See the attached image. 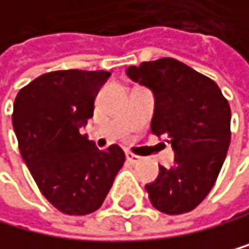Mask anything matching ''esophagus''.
I'll return each mask as SVG.
<instances>
[{"label":"esophagus","mask_w":249,"mask_h":249,"mask_svg":"<svg viewBox=\"0 0 249 249\" xmlns=\"http://www.w3.org/2000/svg\"><path fill=\"white\" fill-rule=\"evenodd\" d=\"M125 157H127V161H130V163H140L141 161V157L133 154V152H125Z\"/></svg>","instance_id":"obj_1"}]
</instances>
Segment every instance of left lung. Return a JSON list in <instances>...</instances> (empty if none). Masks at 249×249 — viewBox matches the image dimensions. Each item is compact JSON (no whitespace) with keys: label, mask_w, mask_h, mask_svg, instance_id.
<instances>
[{"label":"left lung","mask_w":249,"mask_h":249,"mask_svg":"<svg viewBox=\"0 0 249 249\" xmlns=\"http://www.w3.org/2000/svg\"><path fill=\"white\" fill-rule=\"evenodd\" d=\"M127 75L152 89L155 113L150 130L176 152L173 168L160 166L146 185L152 206L168 215L191 212L206 199L231 142V108L218 85L174 58L141 62Z\"/></svg>","instance_id":"left-lung-1"}]
</instances>
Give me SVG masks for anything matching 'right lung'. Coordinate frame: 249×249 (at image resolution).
I'll return each instance as SVG.
<instances>
[{"label":"right lung","instance_id":"right-lung-1","mask_svg":"<svg viewBox=\"0 0 249 249\" xmlns=\"http://www.w3.org/2000/svg\"><path fill=\"white\" fill-rule=\"evenodd\" d=\"M108 76L105 70H56L15 97L12 124L20 154L40 193L66 215L99 209L125 161L119 146L99 150L80 133Z\"/></svg>","mask_w":249,"mask_h":249}]
</instances>
